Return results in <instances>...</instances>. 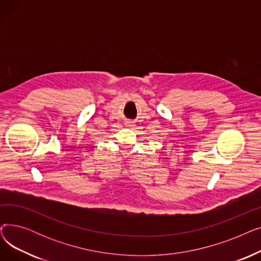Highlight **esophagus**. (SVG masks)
<instances>
[{"label": "esophagus", "mask_w": 261, "mask_h": 261, "mask_svg": "<svg viewBox=\"0 0 261 261\" xmlns=\"http://www.w3.org/2000/svg\"><path fill=\"white\" fill-rule=\"evenodd\" d=\"M128 126H129V127H131V126H132V125H131V123H129V125H128Z\"/></svg>", "instance_id": "esophagus-1"}]
</instances>
